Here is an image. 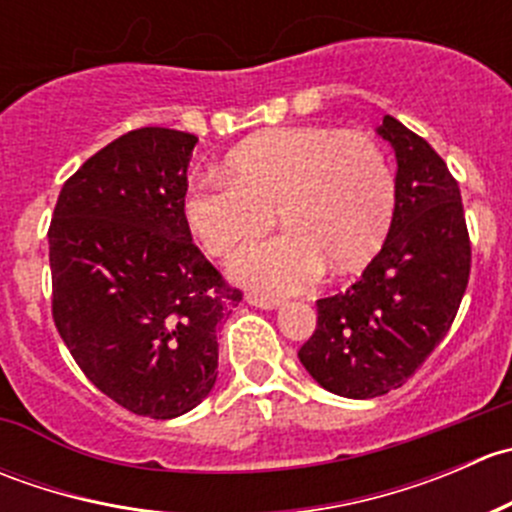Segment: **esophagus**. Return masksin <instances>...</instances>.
<instances>
[{
  "label": "esophagus",
  "instance_id": "34e87169",
  "mask_svg": "<svg viewBox=\"0 0 512 512\" xmlns=\"http://www.w3.org/2000/svg\"><path fill=\"white\" fill-rule=\"evenodd\" d=\"M247 302H250L252 307H260V309H277L282 304L277 297H270V294H257V292L247 294Z\"/></svg>",
  "mask_w": 512,
  "mask_h": 512
}]
</instances>
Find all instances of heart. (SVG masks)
<instances>
[{"mask_svg":"<svg viewBox=\"0 0 512 512\" xmlns=\"http://www.w3.org/2000/svg\"><path fill=\"white\" fill-rule=\"evenodd\" d=\"M227 173H198L183 193L193 235L227 257L275 223L287 230L245 247L230 262L242 285L262 292L312 287L327 265L356 272L376 255L396 208V175L364 131L272 128L225 158Z\"/></svg>","mask_w":512,"mask_h":512,"instance_id":"heart-1","label":"heart"}]
</instances>
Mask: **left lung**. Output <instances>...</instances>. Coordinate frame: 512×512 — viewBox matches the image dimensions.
<instances>
[{
	"instance_id": "8db88e82",
	"label": "left lung",
	"mask_w": 512,
	"mask_h": 512,
	"mask_svg": "<svg viewBox=\"0 0 512 512\" xmlns=\"http://www.w3.org/2000/svg\"><path fill=\"white\" fill-rule=\"evenodd\" d=\"M379 136L399 163L389 235L352 287L317 299V329L297 352L319 386L347 399L404 386L451 329L471 275L458 180L394 116Z\"/></svg>"
}]
</instances>
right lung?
Masks as SVG:
<instances>
[{
  "label": "right lung",
  "instance_id": "right-lung-1",
  "mask_svg": "<svg viewBox=\"0 0 512 512\" xmlns=\"http://www.w3.org/2000/svg\"><path fill=\"white\" fill-rule=\"evenodd\" d=\"M198 138L136 128L71 175L49 225L51 317L98 391L175 418L218 379V327L242 299L183 215Z\"/></svg>",
  "mask_w": 512,
  "mask_h": 512
}]
</instances>
